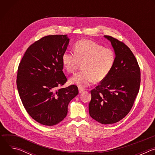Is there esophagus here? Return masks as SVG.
<instances>
[{"instance_id": "obj_1", "label": "esophagus", "mask_w": 155, "mask_h": 155, "mask_svg": "<svg viewBox=\"0 0 155 155\" xmlns=\"http://www.w3.org/2000/svg\"><path fill=\"white\" fill-rule=\"evenodd\" d=\"M78 91H79V93H81L82 92L84 91V89L82 87H78Z\"/></svg>"}]
</instances>
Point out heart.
I'll return each instance as SVG.
<instances>
[{
	"instance_id": "heart-1",
	"label": "heart",
	"mask_w": 155,
	"mask_h": 155,
	"mask_svg": "<svg viewBox=\"0 0 155 155\" xmlns=\"http://www.w3.org/2000/svg\"><path fill=\"white\" fill-rule=\"evenodd\" d=\"M115 61L113 50L104 48L90 40H81L74 46V53L65 51L62 55V63L68 72L73 73L82 64V71L69 79L71 84L85 87L94 81L104 80L112 71Z\"/></svg>"
}]
</instances>
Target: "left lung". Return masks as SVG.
Wrapping results in <instances>:
<instances>
[{
    "instance_id": "8db88e82",
    "label": "left lung",
    "mask_w": 155,
    "mask_h": 155,
    "mask_svg": "<svg viewBox=\"0 0 155 155\" xmlns=\"http://www.w3.org/2000/svg\"><path fill=\"white\" fill-rule=\"evenodd\" d=\"M114 50L115 61L108 76L91 91L89 113L103 124L115 123L129 112L139 93L140 71L137 61L125 44L108 35Z\"/></svg>"
}]
</instances>
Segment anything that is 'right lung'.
I'll use <instances>...</instances> for the list:
<instances>
[{"label": "right lung", "mask_w": 155, "mask_h": 155, "mask_svg": "<svg viewBox=\"0 0 155 155\" xmlns=\"http://www.w3.org/2000/svg\"><path fill=\"white\" fill-rule=\"evenodd\" d=\"M69 41L67 35L43 37L27 49L19 65L16 84L19 97L29 115L43 125L62 121L67 116L69 102L78 94L75 85L56 91L67 81L62 55Z\"/></svg>", "instance_id": "right-lung-1"}]
</instances>
